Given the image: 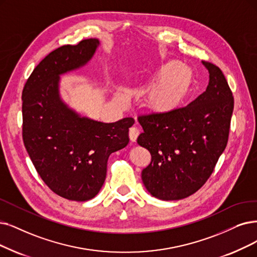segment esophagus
<instances>
[{"label":"esophagus","mask_w":257,"mask_h":257,"mask_svg":"<svg viewBox=\"0 0 257 257\" xmlns=\"http://www.w3.org/2000/svg\"><path fill=\"white\" fill-rule=\"evenodd\" d=\"M128 136H130V140L132 142H135L139 136V130L135 126H133L130 128L128 131Z\"/></svg>","instance_id":"esophagus-1"}]
</instances>
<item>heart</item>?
I'll list each match as a JSON object with an SVG mask.
<instances>
[{"label":"heart","instance_id":"b5f03b06","mask_svg":"<svg viewBox=\"0 0 257 257\" xmlns=\"http://www.w3.org/2000/svg\"><path fill=\"white\" fill-rule=\"evenodd\" d=\"M194 70L184 63L161 66L154 83L143 99V106L151 114L166 115L177 109L190 93L194 83ZM123 98V94H119Z\"/></svg>","mask_w":257,"mask_h":257}]
</instances>
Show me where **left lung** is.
Here are the masks:
<instances>
[{
  "label": "left lung",
  "mask_w": 257,
  "mask_h": 257,
  "mask_svg": "<svg viewBox=\"0 0 257 257\" xmlns=\"http://www.w3.org/2000/svg\"><path fill=\"white\" fill-rule=\"evenodd\" d=\"M209 84L191 103L166 115H141L138 145L152 161L141 178L154 197L179 200L207 182L227 147L234 98L218 66L202 61Z\"/></svg>",
  "instance_id": "left-lung-1"
}]
</instances>
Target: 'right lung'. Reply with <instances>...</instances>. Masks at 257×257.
I'll return each mask as SVG.
<instances>
[{"mask_svg":"<svg viewBox=\"0 0 257 257\" xmlns=\"http://www.w3.org/2000/svg\"><path fill=\"white\" fill-rule=\"evenodd\" d=\"M98 39L61 46L27 79L22 93L24 146L46 186L68 200L94 198L106 177L111 153L125 148L133 118L103 123L81 117L59 95L60 75L85 65Z\"/></svg>","mask_w":257,"mask_h":257,"instance_id":"1","label":"right lung"}]
</instances>
